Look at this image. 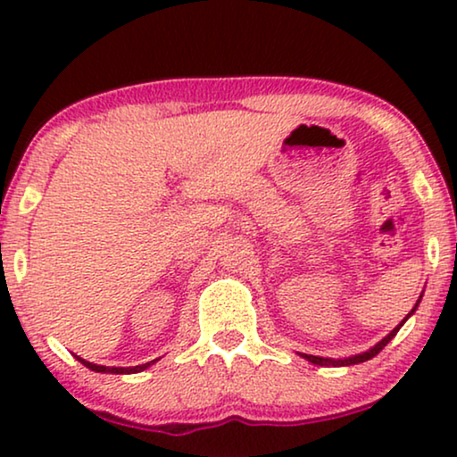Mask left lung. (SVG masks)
I'll return each instance as SVG.
<instances>
[{
    "mask_svg": "<svg viewBox=\"0 0 457 457\" xmlns=\"http://www.w3.org/2000/svg\"><path fill=\"white\" fill-rule=\"evenodd\" d=\"M418 303H420V302H418ZM418 303H416V308H418ZM416 308H414V310H411V312H416ZM411 312H410V314H411ZM410 314L403 318V322H405V320H408V318H410ZM403 322H402V324H399V327H395V328H393V330H391V333H389V335H386L383 341H378V343H377V345H374V347L370 349V352H366V353H360V355H353V358H347V360H328V358H318V355H305V353H302V355H303V358H305V360H308V361H312V364H318V366H352V364H360V361H366V360H370V358H374V355H377V353L380 352V349H383V347L386 345V343H389V341L393 339V337H395V335H397V330L403 327Z\"/></svg>",
    "mask_w": 457,
    "mask_h": 457,
    "instance_id": "8db88e82",
    "label": "left lung"
}]
</instances>
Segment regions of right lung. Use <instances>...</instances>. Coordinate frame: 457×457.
<instances>
[{"label":"right lung","mask_w":457,"mask_h":457,"mask_svg":"<svg viewBox=\"0 0 457 457\" xmlns=\"http://www.w3.org/2000/svg\"><path fill=\"white\" fill-rule=\"evenodd\" d=\"M80 364L83 366H87L89 368V370H96V372H112V374H130V372H141V370H145V368H149L154 364L155 360H152V361H147V364H141V366H133V368H108V366H97V364H93V361H85V360H80V358H77Z\"/></svg>","instance_id":"right-lung-1"}]
</instances>
